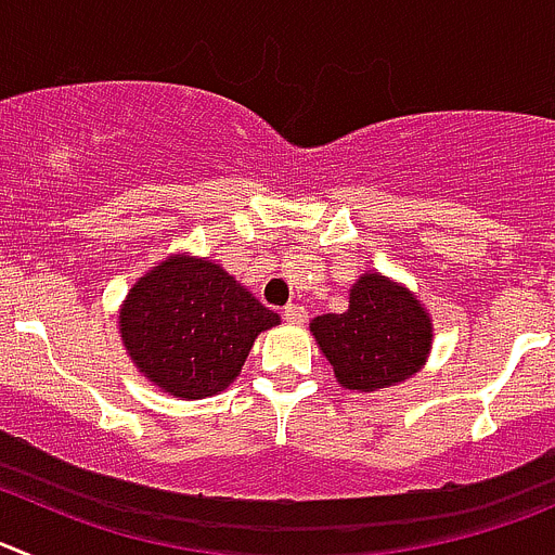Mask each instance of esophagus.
Masks as SVG:
<instances>
[{
    "mask_svg": "<svg viewBox=\"0 0 555 555\" xmlns=\"http://www.w3.org/2000/svg\"><path fill=\"white\" fill-rule=\"evenodd\" d=\"M282 314L287 323H307V318H309V312L301 307V304H287Z\"/></svg>",
    "mask_w": 555,
    "mask_h": 555,
    "instance_id": "obj_1",
    "label": "esophagus"
}]
</instances>
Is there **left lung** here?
<instances>
[{
  "label": "left lung",
  "instance_id": "8db88e82",
  "mask_svg": "<svg viewBox=\"0 0 555 555\" xmlns=\"http://www.w3.org/2000/svg\"><path fill=\"white\" fill-rule=\"evenodd\" d=\"M312 334L336 380L356 391L395 386L424 364L433 339L422 304L377 273L350 293L348 312L312 320Z\"/></svg>",
  "mask_w": 555,
  "mask_h": 555
}]
</instances>
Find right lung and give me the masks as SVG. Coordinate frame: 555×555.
<instances>
[{"mask_svg":"<svg viewBox=\"0 0 555 555\" xmlns=\"http://www.w3.org/2000/svg\"><path fill=\"white\" fill-rule=\"evenodd\" d=\"M279 323L224 268L172 257L133 284L120 334L139 370L185 400L210 397L241 372L257 334Z\"/></svg>","mask_w":555,"mask_h":555,"instance_id":"obj_1","label":"right lung"}]
</instances>
